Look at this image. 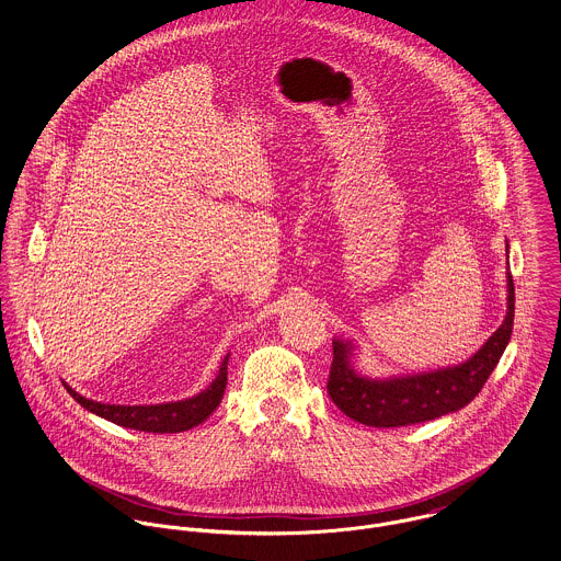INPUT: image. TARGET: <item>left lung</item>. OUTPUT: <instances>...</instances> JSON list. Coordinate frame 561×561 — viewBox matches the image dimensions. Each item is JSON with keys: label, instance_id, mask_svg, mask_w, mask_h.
<instances>
[{"label": "left lung", "instance_id": "1", "mask_svg": "<svg viewBox=\"0 0 561 561\" xmlns=\"http://www.w3.org/2000/svg\"><path fill=\"white\" fill-rule=\"evenodd\" d=\"M505 252L510 243L505 240ZM510 265V263H507ZM507 278V305L501 325L485 339L480 350L451 367L430 371L365 376L356 369L358 345L350 339H332V367L328 378V396L350 419L371 427H400L438 419L458 412L476 400L481 387L503 356L514 328V280Z\"/></svg>", "mask_w": 561, "mask_h": 561}]
</instances>
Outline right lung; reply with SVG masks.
<instances>
[{
	"instance_id": "right-lung-1",
	"label": "right lung",
	"mask_w": 561,
	"mask_h": 561,
	"mask_svg": "<svg viewBox=\"0 0 561 561\" xmlns=\"http://www.w3.org/2000/svg\"><path fill=\"white\" fill-rule=\"evenodd\" d=\"M227 354L218 367L216 378L196 396L183 398L176 401H163V403H136V405H123V403H103V401L85 400L80 393H76L67 382L65 389L69 396L85 408L88 412L112 421L116 425L140 430V432H153V434H176L196 427L198 423L207 421L209 414L220 405L225 389H227Z\"/></svg>"
}]
</instances>
